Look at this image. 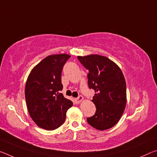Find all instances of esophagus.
<instances>
[{
    "mask_svg": "<svg viewBox=\"0 0 157 157\" xmlns=\"http://www.w3.org/2000/svg\"><path fill=\"white\" fill-rule=\"evenodd\" d=\"M83 100V97L82 96V95H79V96H78L77 98H75V102L76 104H79V102H81V101Z\"/></svg>",
    "mask_w": 157,
    "mask_h": 157,
    "instance_id": "esophagus-1",
    "label": "esophagus"
}]
</instances>
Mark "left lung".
I'll return each mask as SVG.
<instances>
[{
	"mask_svg": "<svg viewBox=\"0 0 157 157\" xmlns=\"http://www.w3.org/2000/svg\"><path fill=\"white\" fill-rule=\"evenodd\" d=\"M78 59L89 71V88L95 93L92 102L96 111L87 118V122L98 130L109 129L119 121L125 109L126 82L123 74L115 63L106 57L91 55L79 56Z\"/></svg>",
	"mask_w": 157,
	"mask_h": 157,
	"instance_id": "1",
	"label": "left lung"
}]
</instances>
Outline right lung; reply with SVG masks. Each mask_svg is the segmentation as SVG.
<instances>
[{
    "mask_svg": "<svg viewBox=\"0 0 157 157\" xmlns=\"http://www.w3.org/2000/svg\"><path fill=\"white\" fill-rule=\"evenodd\" d=\"M71 57L66 54L48 56L39 63L29 75L25 89L28 112L41 128L53 130L64 123L66 111L72 101L63 97L62 71Z\"/></svg>",
    "mask_w": 157,
    "mask_h": 157,
    "instance_id": "right-lung-1",
    "label": "right lung"
}]
</instances>
